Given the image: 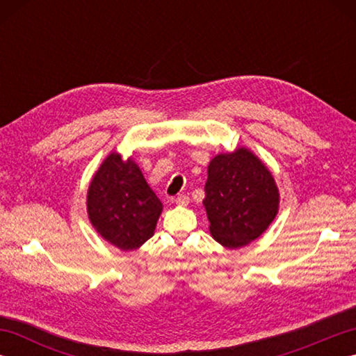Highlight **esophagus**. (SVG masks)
<instances>
[{
    "instance_id": "obj_1",
    "label": "esophagus",
    "mask_w": 356,
    "mask_h": 356,
    "mask_svg": "<svg viewBox=\"0 0 356 356\" xmlns=\"http://www.w3.org/2000/svg\"><path fill=\"white\" fill-rule=\"evenodd\" d=\"M174 202H176V205L179 207H186L188 203H190V197H188L186 194H179Z\"/></svg>"
}]
</instances>
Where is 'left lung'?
Here are the masks:
<instances>
[{"label":"left lung","mask_w":356,"mask_h":356,"mask_svg":"<svg viewBox=\"0 0 356 356\" xmlns=\"http://www.w3.org/2000/svg\"><path fill=\"white\" fill-rule=\"evenodd\" d=\"M278 203L275 180L252 151L241 147L209 162L203 207L211 236L225 248L259 238L274 222Z\"/></svg>","instance_id":"1"}]
</instances>
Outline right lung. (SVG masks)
<instances>
[{"instance_id": "obj_1", "label": "right lung", "mask_w": 356, "mask_h": 356, "mask_svg": "<svg viewBox=\"0 0 356 356\" xmlns=\"http://www.w3.org/2000/svg\"><path fill=\"white\" fill-rule=\"evenodd\" d=\"M162 208L139 166L119 153L107 156L88 186L90 222L120 251H133L153 237Z\"/></svg>"}]
</instances>
